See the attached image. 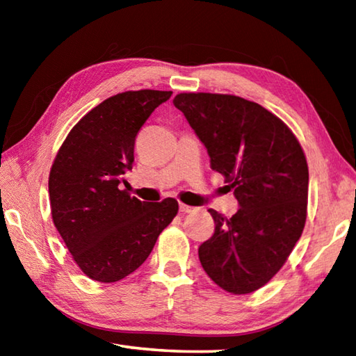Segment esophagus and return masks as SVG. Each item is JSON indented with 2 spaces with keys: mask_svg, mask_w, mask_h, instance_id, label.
<instances>
[{
  "mask_svg": "<svg viewBox=\"0 0 356 356\" xmlns=\"http://www.w3.org/2000/svg\"><path fill=\"white\" fill-rule=\"evenodd\" d=\"M179 209H180V212L182 213H191V212H195V207H191V206H186V204H182L180 202V206H179Z\"/></svg>",
  "mask_w": 356,
  "mask_h": 356,
  "instance_id": "esophagus-1",
  "label": "esophagus"
}]
</instances>
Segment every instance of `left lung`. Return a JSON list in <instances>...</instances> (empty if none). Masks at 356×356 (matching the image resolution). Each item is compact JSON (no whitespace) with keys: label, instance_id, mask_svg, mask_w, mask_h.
I'll return each mask as SVG.
<instances>
[{"label":"left lung","instance_id":"8db88e82","mask_svg":"<svg viewBox=\"0 0 356 356\" xmlns=\"http://www.w3.org/2000/svg\"><path fill=\"white\" fill-rule=\"evenodd\" d=\"M172 104L240 206L231 218L209 210L215 231L197 250L204 272L226 292H254L280 272L305 229L309 171L303 147L278 116L256 102L180 92Z\"/></svg>","mask_w":356,"mask_h":356}]
</instances>
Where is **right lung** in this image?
<instances>
[{
  "label": "right lung",
  "mask_w": 356,
  "mask_h": 356,
  "mask_svg": "<svg viewBox=\"0 0 356 356\" xmlns=\"http://www.w3.org/2000/svg\"><path fill=\"white\" fill-rule=\"evenodd\" d=\"M171 91H125L84 114L53 160L48 193L51 218L72 259L89 278L116 282L149 257L179 202H144L130 196L125 174L135 140Z\"/></svg>",
  "instance_id": "obj_1"
}]
</instances>
